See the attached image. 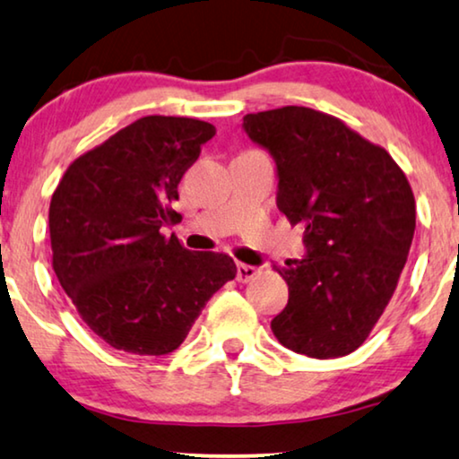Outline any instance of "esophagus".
I'll list each match as a JSON object with an SVG mask.
<instances>
[{"mask_svg":"<svg viewBox=\"0 0 459 459\" xmlns=\"http://www.w3.org/2000/svg\"><path fill=\"white\" fill-rule=\"evenodd\" d=\"M256 275H259V269L253 267V265H244V263H238V273H236L238 281H242V284H247V281L255 280Z\"/></svg>","mask_w":459,"mask_h":459,"instance_id":"34e87169","label":"esophagus"}]
</instances>
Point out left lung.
Returning <instances> with one entry per match:
<instances>
[{
	"label": "left lung",
	"instance_id": "8db88e82",
	"mask_svg": "<svg viewBox=\"0 0 459 459\" xmlns=\"http://www.w3.org/2000/svg\"><path fill=\"white\" fill-rule=\"evenodd\" d=\"M244 131L275 159L278 209L305 228V259L275 269L288 305L273 334L316 359L353 353L405 267L416 230L410 181L385 148L305 106L247 115Z\"/></svg>",
	"mask_w": 459,
	"mask_h": 459
}]
</instances>
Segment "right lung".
I'll return each mask as SVG.
<instances>
[{
  "mask_svg": "<svg viewBox=\"0 0 459 459\" xmlns=\"http://www.w3.org/2000/svg\"><path fill=\"white\" fill-rule=\"evenodd\" d=\"M217 131L187 117L137 118L68 165L49 203L52 267L79 317L110 347L167 355L206 300L236 278L221 253H192L162 225L200 146Z\"/></svg>",
  "mask_w": 459,
  "mask_h": 459,
  "instance_id": "obj_1",
  "label": "right lung"
}]
</instances>
